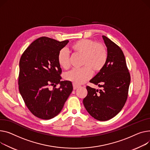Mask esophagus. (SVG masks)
<instances>
[{
    "label": "esophagus",
    "instance_id": "1",
    "mask_svg": "<svg viewBox=\"0 0 150 150\" xmlns=\"http://www.w3.org/2000/svg\"><path fill=\"white\" fill-rule=\"evenodd\" d=\"M79 87V85H77V84H73V87H74V89L75 90L77 88H78Z\"/></svg>",
    "mask_w": 150,
    "mask_h": 150
}]
</instances>
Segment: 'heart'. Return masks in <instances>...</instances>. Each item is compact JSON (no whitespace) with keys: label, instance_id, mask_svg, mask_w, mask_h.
Listing matches in <instances>:
<instances>
[{"label":"heart","instance_id":"1","mask_svg":"<svg viewBox=\"0 0 150 150\" xmlns=\"http://www.w3.org/2000/svg\"><path fill=\"white\" fill-rule=\"evenodd\" d=\"M71 50L75 53L82 55L81 69H74L64 75L66 80L75 84H81L91 78L92 72H100L106 64L107 51L104 45L96 43L91 39H81L71 46ZM59 65L64 69L70 67V58L67 51L62 49L57 57Z\"/></svg>","mask_w":150,"mask_h":150}]
</instances>
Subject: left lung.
Masks as SVG:
<instances>
[{
    "instance_id": "1",
    "label": "left lung",
    "mask_w": 150,
    "mask_h": 150,
    "mask_svg": "<svg viewBox=\"0 0 150 150\" xmlns=\"http://www.w3.org/2000/svg\"><path fill=\"white\" fill-rule=\"evenodd\" d=\"M107 48L105 65L90 82L102 89L87 86V95L83 104L88 113L98 121H105L115 117L127 101L130 75L124 54L116 44L103 35Z\"/></svg>"
}]
</instances>
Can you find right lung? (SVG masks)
Returning a JSON list of instances; mask_svg holds the SVG:
<instances>
[{
    "label": "right lung",
    "instance_id": "obj_1",
    "mask_svg": "<svg viewBox=\"0 0 150 150\" xmlns=\"http://www.w3.org/2000/svg\"><path fill=\"white\" fill-rule=\"evenodd\" d=\"M68 43L40 37L20 59L19 92L29 111L38 118L47 120L58 115L73 91L71 81H60L62 71L57 60L59 51ZM58 83L59 88H55ZM51 85L54 86L52 91Z\"/></svg>",
    "mask_w": 150,
    "mask_h": 150
}]
</instances>
